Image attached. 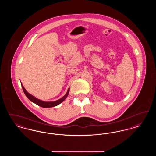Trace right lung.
I'll return each instance as SVG.
<instances>
[{
  "label": "right lung",
  "instance_id": "right-lung-1",
  "mask_svg": "<svg viewBox=\"0 0 156 156\" xmlns=\"http://www.w3.org/2000/svg\"><path fill=\"white\" fill-rule=\"evenodd\" d=\"M21 85H22V87L23 90V92L24 93V94L26 95V96L27 97V98L31 101L32 102L34 103V104H36L37 105L41 106V107H43V108H51V107H54V106H57L59 104L62 103L66 99V98L68 97V94H69V88H68V90H67V93L66 94V95L64 96V97H62L61 98H60L58 100H57L55 101H52V102H45L43 101H41L40 99H37V98L33 96L32 95H31L30 94H29L26 89L24 88V87H23V85L21 82Z\"/></svg>",
  "mask_w": 156,
  "mask_h": 156
}]
</instances>
